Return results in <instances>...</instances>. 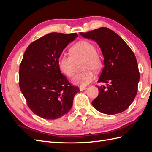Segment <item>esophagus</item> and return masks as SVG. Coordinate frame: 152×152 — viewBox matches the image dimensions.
<instances>
[{
    "mask_svg": "<svg viewBox=\"0 0 152 152\" xmlns=\"http://www.w3.org/2000/svg\"><path fill=\"white\" fill-rule=\"evenodd\" d=\"M86 89V87H84V86H80V87H79V89H80V91H84V90H85Z\"/></svg>",
    "mask_w": 152,
    "mask_h": 152,
    "instance_id": "34e87169",
    "label": "esophagus"
}]
</instances>
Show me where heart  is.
<instances>
[{"instance_id":"obj_1","label":"heart","mask_w":152,"mask_h":152,"mask_svg":"<svg viewBox=\"0 0 152 152\" xmlns=\"http://www.w3.org/2000/svg\"><path fill=\"white\" fill-rule=\"evenodd\" d=\"M70 55H61L58 59V66L68 77H72L75 72L76 63L83 59L82 68L84 70L76 74L72 82L76 85L86 86L95 79L96 71L103 66V58L96 49L93 43L88 40H81L73 44L70 49Z\"/></svg>"}]
</instances>
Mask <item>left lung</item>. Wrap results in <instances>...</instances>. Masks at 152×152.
<instances>
[{
	"label": "left lung",
	"instance_id": "8db88e82",
	"mask_svg": "<svg viewBox=\"0 0 152 152\" xmlns=\"http://www.w3.org/2000/svg\"><path fill=\"white\" fill-rule=\"evenodd\" d=\"M80 34L97 42L104 56V68L98 82L107 84L98 87V96L92 104L105 114L124 112L134 101L140 80L134 53L120 36L106 27Z\"/></svg>",
	"mask_w": 152,
	"mask_h": 152
}]
</instances>
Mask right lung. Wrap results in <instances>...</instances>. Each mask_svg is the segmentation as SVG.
Here are the masks:
<instances>
[{"mask_svg":"<svg viewBox=\"0 0 152 152\" xmlns=\"http://www.w3.org/2000/svg\"><path fill=\"white\" fill-rule=\"evenodd\" d=\"M78 34L50 33L31 43L20 65L19 85L30 109L37 115L54 120L67 113L80 91L61 73L58 59Z\"/></svg>","mask_w":152,"mask_h":152,"instance_id":"add662e5","label":"right lung"}]
</instances>
